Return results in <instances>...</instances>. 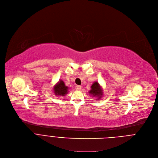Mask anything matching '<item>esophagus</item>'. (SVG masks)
Returning a JSON list of instances; mask_svg holds the SVG:
<instances>
[{"label": "esophagus", "instance_id": "esophagus-1", "mask_svg": "<svg viewBox=\"0 0 158 158\" xmlns=\"http://www.w3.org/2000/svg\"><path fill=\"white\" fill-rule=\"evenodd\" d=\"M76 90H78V91L81 90V87L80 85H77V86L76 87Z\"/></svg>", "mask_w": 158, "mask_h": 158}]
</instances>
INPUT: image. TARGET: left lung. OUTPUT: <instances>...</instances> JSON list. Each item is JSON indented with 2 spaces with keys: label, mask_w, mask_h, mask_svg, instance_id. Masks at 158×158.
Returning a JSON list of instances; mask_svg holds the SVG:
<instances>
[{
  "label": "left lung",
  "mask_w": 158,
  "mask_h": 158,
  "mask_svg": "<svg viewBox=\"0 0 158 158\" xmlns=\"http://www.w3.org/2000/svg\"><path fill=\"white\" fill-rule=\"evenodd\" d=\"M89 94L93 95V97H97L98 99H100L103 95V90L100 84L97 82H95L91 86V90L89 91Z\"/></svg>",
  "instance_id": "left-lung-1"
}]
</instances>
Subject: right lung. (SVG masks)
Wrapping results in <instances>:
<instances>
[{
  "label": "right lung",
  "mask_w": 158,
  "mask_h": 158,
  "mask_svg": "<svg viewBox=\"0 0 158 158\" xmlns=\"http://www.w3.org/2000/svg\"><path fill=\"white\" fill-rule=\"evenodd\" d=\"M53 92L56 96H64L68 92V87L65 85L64 82L62 80L60 81L54 86Z\"/></svg>",
  "instance_id": "add662e5"
}]
</instances>
